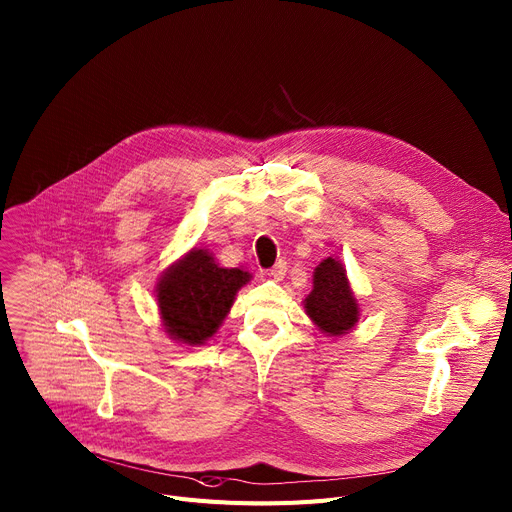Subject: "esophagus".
Instances as JSON below:
<instances>
[{"label":"esophagus","mask_w":512,"mask_h":512,"mask_svg":"<svg viewBox=\"0 0 512 512\" xmlns=\"http://www.w3.org/2000/svg\"><path fill=\"white\" fill-rule=\"evenodd\" d=\"M286 271H288V263L286 261H278L274 267L269 269V278H274L276 282H280V280H284Z\"/></svg>","instance_id":"1"}]
</instances>
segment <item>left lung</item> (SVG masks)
Masks as SVG:
<instances>
[{"mask_svg": "<svg viewBox=\"0 0 512 512\" xmlns=\"http://www.w3.org/2000/svg\"><path fill=\"white\" fill-rule=\"evenodd\" d=\"M304 313L327 337H342L360 321V304L350 286L346 267L327 257L313 271V290L302 300Z\"/></svg>", "mask_w": 512, "mask_h": 512, "instance_id": "1", "label": "left lung"}]
</instances>
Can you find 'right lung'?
<instances>
[{
	"label": "right lung",
	"instance_id": "add662e5",
	"mask_svg": "<svg viewBox=\"0 0 512 512\" xmlns=\"http://www.w3.org/2000/svg\"><path fill=\"white\" fill-rule=\"evenodd\" d=\"M251 278L241 267H222L208 249L193 247L170 263L156 284L164 333L181 346H203L220 329L238 290Z\"/></svg>",
	"mask_w": 512,
	"mask_h": 512
}]
</instances>
